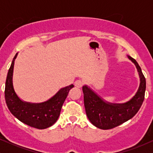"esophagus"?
I'll list each match as a JSON object with an SVG mask.
<instances>
[{"label": "esophagus", "mask_w": 153, "mask_h": 153, "mask_svg": "<svg viewBox=\"0 0 153 153\" xmlns=\"http://www.w3.org/2000/svg\"><path fill=\"white\" fill-rule=\"evenodd\" d=\"M83 85V82L81 80H77L75 82V85L78 88H81Z\"/></svg>", "instance_id": "obj_1"}]
</instances>
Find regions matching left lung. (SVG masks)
I'll use <instances>...</instances> for the list:
<instances>
[{
	"label": "left lung",
	"instance_id": "1",
	"mask_svg": "<svg viewBox=\"0 0 153 153\" xmlns=\"http://www.w3.org/2000/svg\"><path fill=\"white\" fill-rule=\"evenodd\" d=\"M128 58L134 63L140 78L137 92L129 101L124 103L106 102L87 85L82 86L86 115L91 124L99 129H113L127 122L137 113L143 104L146 80L137 62L130 56H128Z\"/></svg>",
	"mask_w": 153,
	"mask_h": 153
}]
</instances>
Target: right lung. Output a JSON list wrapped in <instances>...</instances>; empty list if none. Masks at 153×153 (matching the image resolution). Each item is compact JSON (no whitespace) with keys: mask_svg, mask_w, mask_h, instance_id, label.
Masks as SVG:
<instances>
[{"mask_svg":"<svg viewBox=\"0 0 153 153\" xmlns=\"http://www.w3.org/2000/svg\"><path fill=\"white\" fill-rule=\"evenodd\" d=\"M17 54L13 57L6 80L5 99L7 106L16 118L31 127L39 129L50 127L57 122L68 92L74 85L72 84L61 88L45 102L31 103L23 101L15 93L13 86V66Z\"/></svg>","mask_w":153,"mask_h":153,"instance_id":"1","label":"right lung"}]
</instances>
